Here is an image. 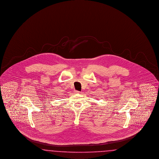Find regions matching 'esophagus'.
Returning a JSON list of instances; mask_svg holds the SVG:
<instances>
[{
  "label": "esophagus",
  "instance_id": "esophagus-1",
  "mask_svg": "<svg viewBox=\"0 0 159 159\" xmlns=\"http://www.w3.org/2000/svg\"><path fill=\"white\" fill-rule=\"evenodd\" d=\"M75 92L76 93H81V92H80V91H75Z\"/></svg>",
  "mask_w": 159,
  "mask_h": 159
}]
</instances>
